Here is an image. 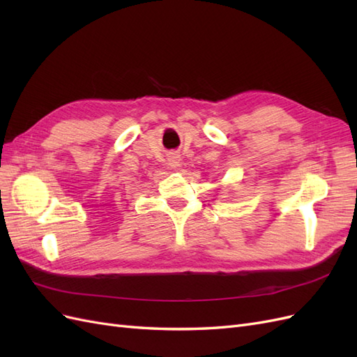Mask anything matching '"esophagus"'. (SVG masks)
<instances>
[{
  "label": "esophagus",
  "mask_w": 357,
  "mask_h": 357,
  "mask_svg": "<svg viewBox=\"0 0 357 357\" xmlns=\"http://www.w3.org/2000/svg\"><path fill=\"white\" fill-rule=\"evenodd\" d=\"M181 164V158L178 153H169L168 156V165L171 168H178Z\"/></svg>",
  "instance_id": "1"
}]
</instances>
